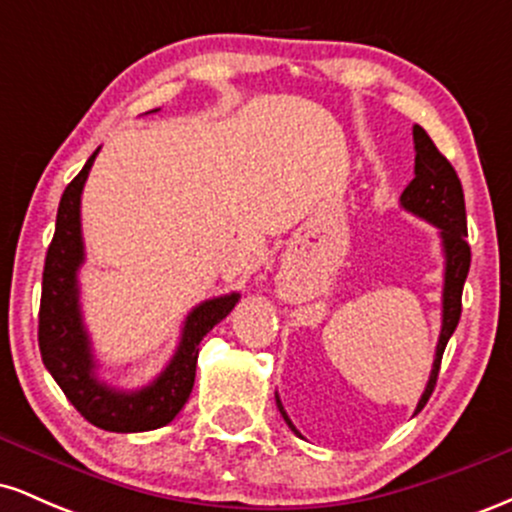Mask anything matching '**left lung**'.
I'll list each match as a JSON object with an SVG mask.
<instances>
[{"mask_svg":"<svg viewBox=\"0 0 512 512\" xmlns=\"http://www.w3.org/2000/svg\"><path fill=\"white\" fill-rule=\"evenodd\" d=\"M414 180L409 182L407 190L399 197V204L411 211L414 216L424 219L433 226L440 228V243H443L445 255V276H443V325H440V337L436 346V358H433L431 378H428L424 395L416 404L414 414H419L426 407L428 397L433 395L436 387L440 361H443V351L448 346V339L455 332L457 322L462 315V289L464 279L469 274V262H472V250L467 243V211H464V192L462 182L457 178L455 168L450 161L436 149L431 137L426 134L424 127L414 125ZM276 407L281 416L289 424L296 436L298 428L291 424L289 414L281 407V399L276 395Z\"/></svg>","mask_w":512,"mask_h":512,"instance_id":"8db88e82","label":"left lung"}]
</instances>
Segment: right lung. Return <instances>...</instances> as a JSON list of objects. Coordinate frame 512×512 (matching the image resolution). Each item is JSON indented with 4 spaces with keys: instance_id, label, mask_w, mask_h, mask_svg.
I'll return each mask as SVG.
<instances>
[{
    "instance_id": "add662e5",
    "label": "right lung",
    "mask_w": 512,
    "mask_h": 512,
    "mask_svg": "<svg viewBox=\"0 0 512 512\" xmlns=\"http://www.w3.org/2000/svg\"><path fill=\"white\" fill-rule=\"evenodd\" d=\"M96 149L81 173L69 182L57 209L55 236L43 269L38 315V344L45 368L88 424L115 433L154 431L170 424L185 407L195 385L199 342L236 308L240 293L209 298L187 315L178 349L151 385L122 392L96 378L91 339L79 305V267L84 264L81 238V192Z\"/></svg>"
}]
</instances>
